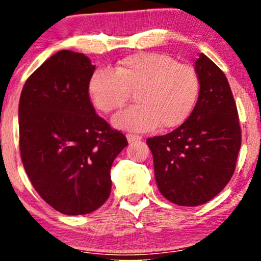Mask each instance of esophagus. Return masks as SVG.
<instances>
[{
	"label": "esophagus",
	"instance_id": "obj_1",
	"mask_svg": "<svg viewBox=\"0 0 261 261\" xmlns=\"http://www.w3.org/2000/svg\"><path fill=\"white\" fill-rule=\"evenodd\" d=\"M126 139H127L128 142L131 143V142H135V141L142 140V137L139 136V135H135V134H127L126 135Z\"/></svg>",
	"mask_w": 261,
	"mask_h": 261
}]
</instances>
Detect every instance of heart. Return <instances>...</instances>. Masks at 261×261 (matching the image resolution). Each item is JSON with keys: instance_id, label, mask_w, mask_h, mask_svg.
<instances>
[{"instance_id": "obj_1", "label": "heart", "mask_w": 261, "mask_h": 261, "mask_svg": "<svg viewBox=\"0 0 261 261\" xmlns=\"http://www.w3.org/2000/svg\"><path fill=\"white\" fill-rule=\"evenodd\" d=\"M200 82L191 66L160 53H137L121 59L113 70L98 68L88 82L89 97L103 113H113L136 92V106L116 114L120 130L148 131L180 126L199 97Z\"/></svg>"}]
</instances>
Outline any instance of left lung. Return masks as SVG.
I'll list each match as a JSON object with an SVG mask.
<instances>
[{
  "label": "left lung",
  "mask_w": 261,
  "mask_h": 261,
  "mask_svg": "<svg viewBox=\"0 0 261 261\" xmlns=\"http://www.w3.org/2000/svg\"><path fill=\"white\" fill-rule=\"evenodd\" d=\"M200 91L187 121L147 139L161 194L180 206H197L223 190L236 169L242 131L227 77L207 56L195 61Z\"/></svg>",
  "instance_id": "obj_1"
}]
</instances>
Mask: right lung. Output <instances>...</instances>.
<instances>
[{"mask_svg": "<svg viewBox=\"0 0 261 261\" xmlns=\"http://www.w3.org/2000/svg\"><path fill=\"white\" fill-rule=\"evenodd\" d=\"M94 70L85 54L61 50L29 76L18 108L27 175L44 201L70 216L91 214L107 201L112 164L127 146L92 106Z\"/></svg>", "mask_w": 261, "mask_h": 261, "instance_id": "1", "label": "right lung"}]
</instances>
